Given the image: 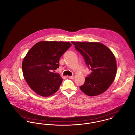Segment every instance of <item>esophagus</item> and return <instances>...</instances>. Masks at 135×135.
Masks as SVG:
<instances>
[{
  "label": "esophagus",
  "instance_id": "1",
  "mask_svg": "<svg viewBox=\"0 0 135 135\" xmlns=\"http://www.w3.org/2000/svg\"><path fill=\"white\" fill-rule=\"evenodd\" d=\"M69 78L70 79H74V76H69Z\"/></svg>",
  "mask_w": 135,
  "mask_h": 135
}]
</instances>
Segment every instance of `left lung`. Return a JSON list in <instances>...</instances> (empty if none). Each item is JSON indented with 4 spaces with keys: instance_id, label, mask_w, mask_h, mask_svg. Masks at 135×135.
Segmentation results:
<instances>
[{
    "instance_id": "left-lung-1",
    "label": "left lung",
    "mask_w": 135,
    "mask_h": 135,
    "mask_svg": "<svg viewBox=\"0 0 135 135\" xmlns=\"http://www.w3.org/2000/svg\"><path fill=\"white\" fill-rule=\"evenodd\" d=\"M84 57L91 73L80 89L87 95L94 96L104 92L114 81L117 72L115 57L111 50L99 42H72Z\"/></svg>"
}]
</instances>
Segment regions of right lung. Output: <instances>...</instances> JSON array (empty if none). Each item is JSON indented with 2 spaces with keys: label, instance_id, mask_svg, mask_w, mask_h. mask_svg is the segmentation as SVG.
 <instances>
[{
  "label": "right lung",
  "instance_id": "obj_1",
  "mask_svg": "<svg viewBox=\"0 0 135 135\" xmlns=\"http://www.w3.org/2000/svg\"><path fill=\"white\" fill-rule=\"evenodd\" d=\"M71 45L68 42L43 41L28 51L22 64L23 74L28 86L37 94L48 97L57 91L63 79L52 71L59 67L61 56Z\"/></svg>",
  "mask_w": 135,
  "mask_h": 135
}]
</instances>
